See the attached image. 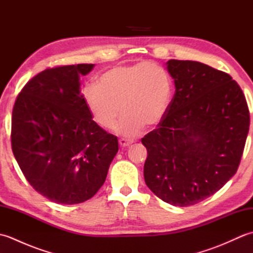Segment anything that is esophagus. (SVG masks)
I'll use <instances>...</instances> for the list:
<instances>
[{
  "mask_svg": "<svg viewBox=\"0 0 253 253\" xmlns=\"http://www.w3.org/2000/svg\"><path fill=\"white\" fill-rule=\"evenodd\" d=\"M118 142H120L121 147H128L132 143V140H130V139H127V138H121L120 140H118Z\"/></svg>",
  "mask_w": 253,
  "mask_h": 253,
  "instance_id": "obj_1",
  "label": "esophagus"
}]
</instances>
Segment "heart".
<instances>
[{
    "instance_id": "heart-1",
    "label": "heart",
    "mask_w": 253,
    "mask_h": 253,
    "mask_svg": "<svg viewBox=\"0 0 253 253\" xmlns=\"http://www.w3.org/2000/svg\"><path fill=\"white\" fill-rule=\"evenodd\" d=\"M83 98L95 123L106 129L115 125L122 111L116 130L131 138L144 125L152 127L163 120L173 98V80L154 62L115 66L101 75L98 84L85 85Z\"/></svg>"
}]
</instances>
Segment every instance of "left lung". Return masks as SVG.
Listing matches in <instances>:
<instances>
[{"label": "left lung", "instance_id": "obj_1", "mask_svg": "<svg viewBox=\"0 0 253 253\" xmlns=\"http://www.w3.org/2000/svg\"><path fill=\"white\" fill-rule=\"evenodd\" d=\"M175 94L164 118L141 142L143 176L155 196L193 206L237 171L250 126L246 96L227 73L193 61L169 60Z\"/></svg>", "mask_w": 253, "mask_h": 253}]
</instances>
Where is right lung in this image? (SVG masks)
I'll list each match as a JSON object with an SVG mask.
<instances>
[{"label":"right lung","instance_id":"right-lung-1","mask_svg":"<svg viewBox=\"0 0 253 253\" xmlns=\"http://www.w3.org/2000/svg\"><path fill=\"white\" fill-rule=\"evenodd\" d=\"M93 66L44 69L25 84L13 107L14 157L32 188L55 203L92 198L118 151L117 137L92 120L80 92V76Z\"/></svg>","mask_w":253,"mask_h":253}]
</instances>
